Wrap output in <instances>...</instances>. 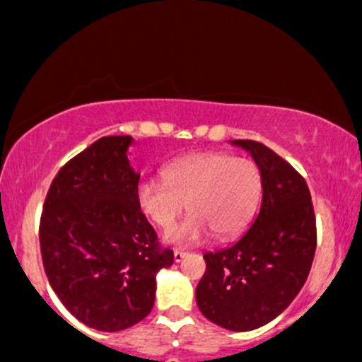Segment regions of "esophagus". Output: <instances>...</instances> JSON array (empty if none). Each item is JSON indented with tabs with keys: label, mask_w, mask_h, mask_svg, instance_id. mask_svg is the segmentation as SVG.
Here are the masks:
<instances>
[{
	"label": "esophagus",
	"mask_w": 362,
	"mask_h": 362,
	"mask_svg": "<svg viewBox=\"0 0 362 362\" xmlns=\"http://www.w3.org/2000/svg\"><path fill=\"white\" fill-rule=\"evenodd\" d=\"M185 257H186L185 252H180V250L174 252V262H181V260L185 259Z\"/></svg>",
	"instance_id": "34e87169"
}]
</instances>
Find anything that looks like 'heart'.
I'll use <instances>...</instances> for the list:
<instances>
[{
  "instance_id": "b5f03b06",
  "label": "heart",
  "mask_w": 362,
  "mask_h": 362,
  "mask_svg": "<svg viewBox=\"0 0 362 362\" xmlns=\"http://www.w3.org/2000/svg\"><path fill=\"white\" fill-rule=\"evenodd\" d=\"M165 182L143 181L136 189L139 211L158 228L173 226L188 209L189 216L165 233L174 247L202 243L214 233L228 240L247 228L259 207L262 177L248 158L204 151L170 162L162 170Z\"/></svg>"
}]
</instances>
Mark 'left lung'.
I'll return each instance as SVG.
<instances>
[{"label":"left lung","mask_w":362,"mask_h":362,"mask_svg":"<svg viewBox=\"0 0 362 362\" xmlns=\"http://www.w3.org/2000/svg\"><path fill=\"white\" fill-rule=\"evenodd\" d=\"M250 153L262 177V200L247 231L204 255L207 271L197 305L214 325L252 332L291 304L304 286L314 252L316 219L304 177L262 143L233 139Z\"/></svg>","instance_id":"left-lung-1"}]
</instances>
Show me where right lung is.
I'll list each match as a JSON object with an SVG mask.
<instances>
[{"instance_id":"right-lung-1","label":"right lung","mask_w":362,"mask_h":362,"mask_svg":"<svg viewBox=\"0 0 362 362\" xmlns=\"http://www.w3.org/2000/svg\"><path fill=\"white\" fill-rule=\"evenodd\" d=\"M133 136H105L62 167L42 209L46 276L74 317L120 332L153 309L157 274L174 262L136 202Z\"/></svg>"}]
</instances>
